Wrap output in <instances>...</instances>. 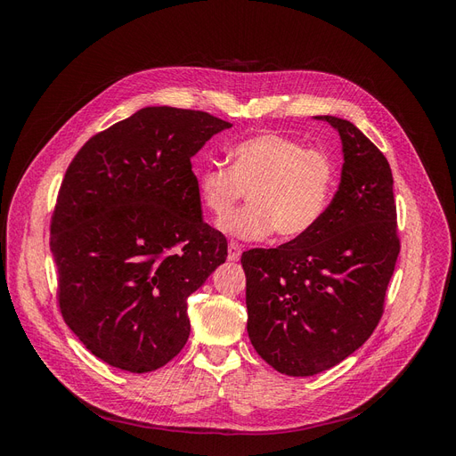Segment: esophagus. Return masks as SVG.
<instances>
[{
	"mask_svg": "<svg viewBox=\"0 0 456 456\" xmlns=\"http://www.w3.org/2000/svg\"><path fill=\"white\" fill-rule=\"evenodd\" d=\"M241 255V247L236 241H230L228 243V260L230 262H238Z\"/></svg>",
	"mask_w": 456,
	"mask_h": 456,
	"instance_id": "esophagus-1",
	"label": "esophagus"
}]
</instances>
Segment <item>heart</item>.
I'll return each mask as SVG.
<instances>
[{"label": "heart", "instance_id": "heart-1", "mask_svg": "<svg viewBox=\"0 0 456 456\" xmlns=\"http://www.w3.org/2000/svg\"><path fill=\"white\" fill-rule=\"evenodd\" d=\"M196 184L203 207L215 216H224L250 191L249 206L218 223L226 236L258 241L275 230L281 240H297L325 215L335 167L322 151L280 134H256L230 150V167H203Z\"/></svg>", "mask_w": 456, "mask_h": 456}]
</instances>
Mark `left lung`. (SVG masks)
Instances as JSON below:
<instances>
[{"label": "left lung", "mask_w": 456, "mask_h": 456, "mask_svg": "<svg viewBox=\"0 0 456 456\" xmlns=\"http://www.w3.org/2000/svg\"><path fill=\"white\" fill-rule=\"evenodd\" d=\"M314 119L342 142L333 201L302 238L241 255L247 333L262 360L289 377L317 375L363 346L399 255L388 159L352 121Z\"/></svg>", "instance_id": "obj_1"}]
</instances>
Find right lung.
Here are the masks:
<instances>
[{
	"label": "right lung",
	"instance_id": "add662e5",
	"mask_svg": "<svg viewBox=\"0 0 456 456\" xmlns=\"http://www.w3.org/2000/svg\"><path fill=\"white\" fill-rule=\"evenodd\" d=\"M232 123L146 106L94 134L68 167L51 223L66 325L104 363L148 372L190 337L188 297L228 256L203 223L191 158Z\"/></svg>",
	"mask_w": 456,
	"mask_h": 456
}]
</instances>
